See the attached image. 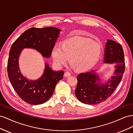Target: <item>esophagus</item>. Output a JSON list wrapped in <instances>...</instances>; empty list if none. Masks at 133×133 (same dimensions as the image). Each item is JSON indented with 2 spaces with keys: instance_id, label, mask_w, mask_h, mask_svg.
Returning <instances> with one entry per match:
<instances>
[{
  "instance_id": "1",
  "label": "esophagus",
  "mask_w": 133,
  "mask_h": 133,
  "mask_svg": "<svg viewBox=\"0 0 133 133\" xmlns=\"http://www.w3.org/2000/svg\"><path fill=\"white\" fill-rule=\"evenodd\" d=\"M71 75V74L69 72H66L65 73H64V76L65 77H69Z\"/></svg>"
}]
</instances>
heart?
<instances>
[{
  "label": "heart",
  "instance_id": "1",
  "mask_svg": "<svg viewBox=\"0 0 133 133\" xmlns=\"http://www.w3.org/2000/svg\"><path fill=\"white\" fill-rule=\"evenodd\" d=\"M102 50L99 43L87 37H77L63 40L61 45H54L51 56L57 67L66 64L70 57L72 66L79 71H86L98 62Z\"/></svg>",
  "mask_w": 133,
  "mask_h": 133
}]
</instances>
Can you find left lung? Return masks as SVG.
<instances>
[{
  "mask_svg": "<svg viewBox=\"0 0 133 133\" xmlns=\"http://www.w3.org/2000/svg\"><path fill=\"white\" fill-rule=\"evenodd\" d=\"M124 54L122 47L115 41L107 39L104 54V63L115 64L114 75L103 83L96 70L81 73L77 76L75 96L81 102L90 105L99 104L114 92L125 71Z\"/></svg>",
  "mask_w": 133,
  "mask_h": 133,
  "instance_id": "8db88e82",
  "label": "left lung"
}]
</instances>
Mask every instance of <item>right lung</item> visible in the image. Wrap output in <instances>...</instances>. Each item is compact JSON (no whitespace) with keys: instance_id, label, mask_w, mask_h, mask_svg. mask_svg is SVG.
<instances>
[{"instance_id":"1","label":"right lung","mask_w":133,"mask_h":133,"mask_svg":"<svg viewBox=\"0 0 133 133\" xmlns=\"http://www.w3.org/2000/svg\"><path fill=\"white\" fill-rule=\"evenodd\" d=\"M61 31L53 27L30 28L21 34L11 47L7 65L8 77L17 94L26 103L37 105L46 102L52 96L57 83L63 79L64 72L53 71L45 63V70L39 79H28L19 70L20 54L24 48H31L48 58Z\"/></svg>"}]
</instances>
